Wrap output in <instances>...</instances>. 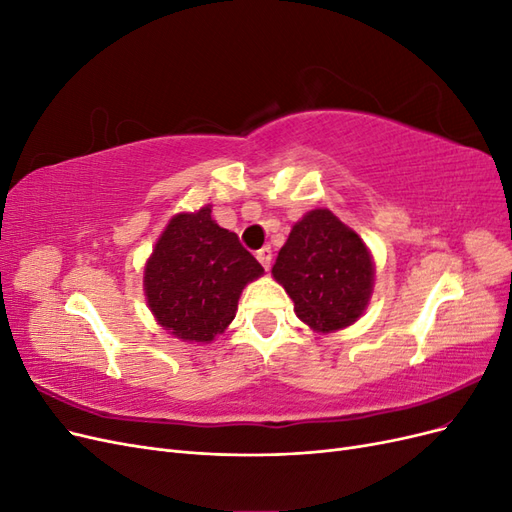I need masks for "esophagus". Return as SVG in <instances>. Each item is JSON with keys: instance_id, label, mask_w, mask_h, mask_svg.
<instances>
[{"instance_id": "obj_1", "label": "esophagus", "mask_w": 512, "mask_h": 512, "mask_svg": "<svg viewBox=\"0 0 512 512\" xmlns=\"http://www.w3.org/2000/svg\"><path fill=\"white\" fill-rule=\"evenodd\" d=\"M256 258H258L260 265L265 267L267 271L271 269V262H273V252H271V247H262V250H258V252H256Z\"/></svg>"}]
</instances>
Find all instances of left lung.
Masks as SVG:
<instances>
[{
  "label": "left lung",
  "mask_w": 512,
  "mask_h": 512,
  "mask_svg": "<svg viewBox=\"0 0 512 512\" xmlns=\"http://www.w3.org/2000/svg\"><path fill=\"white\" fill-rule=\"evenodd\" d=\"M273 277L286 288L305 324L331 333L350 327L365 312L374 262L354 230L329 209H314L292 226Z\"/></svg>",
  "instance_id": "left-lung-1"
}]
</instances>
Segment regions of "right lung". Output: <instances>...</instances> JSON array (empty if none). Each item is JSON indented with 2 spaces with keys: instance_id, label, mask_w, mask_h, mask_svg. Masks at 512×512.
I'll return each mask as SVG.
<instances>
[{
  "instance_id": "add662e5",
  "label": "right lung",
  "mask_w": 512,
  "mask_h": 512,
  "mask_svg": "<svg viewBox=\"0 0 512 512\" xmlns=\"http://www.w3.org/2000/svg\"><path fill=\"white\" fill-rule=\"evenodd\" d=\"M262 271L235 232L211 220V207L179 213L147 260V303L179 339L211 342L235 318L243 286Z\"/></svg>"
}]
</instances>
